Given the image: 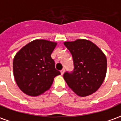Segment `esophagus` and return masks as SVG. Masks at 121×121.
I'll return each instance as SVG.
<instances>
[{
	"label": "esophagus",
	"mask_w": 121,
	"mask_h": 121,
	"mask_svg": "<svg viewBox=\"0 0 121 121\" xmlns=\"http://www.w3.org/2000/svg\"><path fill=\"white\" fill-rule=\"evenodd\" d=\"M60 72H61V75H63V74H64V73H65V69H63Z\"/></svg>",
	"instance_id": "obj_1"
}]
</instances>
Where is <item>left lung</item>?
I'll list each match as a JSON object with an SVG mask.
<instances>
[{"mask_svg":"<svg viewBox=\"0 0 121 121\" xmlns=\"http://www.w3.org/2000/svg\"><path fill=\"white\" fill-rule=\"evenodd\" d=\"M64 45L72 54L74 70L65 72L63 78L68 86L80 96L96 92L105 78L106 57L93 43L86 39L66 41Z\"/></svg>","mask_w":121,"mask_h":121,"instance_id":"8db88e82","label":"left lung"}]
</instances>
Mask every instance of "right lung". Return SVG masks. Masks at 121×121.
<instances>
[{"label":"right lung","mask_w":121,"mask_h":121,"mask_svg":"<svg viewBox=\"0 0 121 121\" xmlns=\"http://www.w3.org/2000/svg\"><path fill=\"white\" fill-rule=\"evenodd\" d=\"M56 45V43L47 40H34L15 56L13 75L23 93L32 96H39L50 89L54 78L60 74L51 58Z\"/></svg>","instance_id":"1"}]
</instances>
